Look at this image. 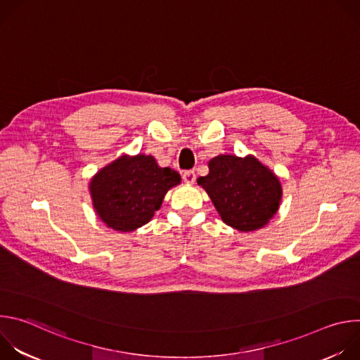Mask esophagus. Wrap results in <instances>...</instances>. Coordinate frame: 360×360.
I'll use <instances>...</instances> for the list:
<instances>
[{
    "label": "esophagus",
    "instance_id": "34e87169",
    "mask_svg": "<svg viewBox=\"0 0 360 360\" xmlns=\"http://www.w3.org/2000/svg\"><path fill=\"white\" fill-rule=\"evenodd\" d=\"M182 179H184V182H185L186 185L195 184V181H196V174H195V171H186V172H184Z\"/></svg>",
    "mask_w": 360,
    "mask_h": 360
}]
</instances>
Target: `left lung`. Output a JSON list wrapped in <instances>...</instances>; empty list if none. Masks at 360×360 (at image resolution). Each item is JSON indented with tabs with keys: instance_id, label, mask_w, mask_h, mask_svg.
<instances>
[{
	"instance_id": "8db88e82",
	"label": "left lung",
	"mask_w": 360,
	"mask_h": 360,
	"mask_svg": "<svg viewBox=\"0 0 360 360\" xmlns=\"http://www.w3.org/2000/svg\"><path fill=\"white\" fill-rule=\"evenodd\" d=\"M199 176L222 221L242 232L264 228L278 212L282 186L278 176L252 155H218Z\"/></svg>"
}]
</instances>
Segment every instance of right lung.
Masks as SVG:
<instances>
[{
	"label": "right lung",
	"instance_id": "add662e5",
	"mask_svg": "<svg viewBox=\"0 0 360 360\" xmlns=\"http://www.w3.org/2000/svg\"><path fill=\"white\" fill-rule=\"evenodd\" d=\"M181 184V175L161 168L155 158L122 155L102 168L89 182L92 205L108 228L131 232L148 224L165 193Z\"/></svg>",
	"mask_w": 360,
	"mask_h": 360
}]
</instances>
